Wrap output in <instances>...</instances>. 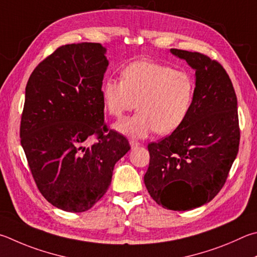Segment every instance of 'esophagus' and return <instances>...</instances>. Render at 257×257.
<instances>
[{
	"instance_id": "esophagus-1",
	"label": "esophagus",
	"mask_w": 257,
	"mask_h": 257,
	"mask_svg": "<svg viewBox=\"0 0 257 257\" xmlns=\"http://www.w3.org/2000/svg\"><path fill=\"white\" fill-rule=\"evenodd\" d=\"M129 144H130V147H132V149H136V148H138L139 146H141V144H139L136 141H130Z\"/></svg>"
}]
</instances>
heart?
I'll return each instance as SVG.
<instances>
[{
	"label": "heart",
	"mask_w": 257,
	"mask_h": 257,
	"mask_svg": "<svg viewBox=\"0 0 257 257\" xmlns=\"http://www.w3.org/2000/svg\"><path fill=\"white\" fill-rule=\"evenodd\" d=\"M121 81L108 78L102 84L106 112L121 118L136 106L139 112L116 122V132L134 138H145L155 130L169 135L188 118L195 87L188 72L151 60H136L122 68Z\"/></svg>",
	"instance_id": "b5f03b06"
}]
</instances>
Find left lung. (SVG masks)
<instances>
[{"label": "left lung", "mask_w": 257, "mask_h": 257, "mask_svg": "<svg viewBox=\"0 0 257 257\" xmlns=\"http://www.w3.org/2000/svg\"><path fill=\"white\" fill-rule=\"evenodd\" d=\"M195 71L192 108L170 136L148 145V193L166 209L185 211L211 201L238 153L237 97L220 64L206 55L171 49Z\"/></svg>", "instance_id": "left-lung-1"}]
</instances>
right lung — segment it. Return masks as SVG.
Segmentation results:
<instances>
[{
  "label": "right lung",
  "mask_w": 257,
  "mask_h": 257,
  "mask_svg": "<svg viewBox=\"0 0 257 257\" xmlns=\"http://www.w3.org/2000/svg\"><path fill=\"white\" fill-rule=\"evenodd\" d=\"M105 54L101 44L62 46L35 68L26 86L21 146L41 194L64 211L94 206L130 149L122 135L104 134ZM93 134L98 142L87 147Z\"/></svg>",
  "instance_id": "obj_1"
}]
</instances>
